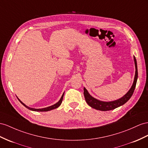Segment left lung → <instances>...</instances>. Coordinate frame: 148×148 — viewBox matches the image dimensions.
Masks as SVG:
<instances>
[{
	"label": "left lung",
	"mask_w": 148,
	"mask_h": 148,
	"mask_svg": "<svg viewBox=\"0 0 148 148\" xmlns=\"http://www.w3.org/2000/svg\"><path fill=\"white\" fill-rule=\"evenodd\" d=\"M134 60L135 67H136L135 76H134L133 84H132L131 89L129 90V91L125 94L123 97L120 98L119 99L113 101L104 102V101H101L98 99H96L92 96H90L88 90H87V89L85 88H84V95L85 99H86V103H88V104L89 106H90L94 109H96L97 110H100L103 111H110L124 104L129 99H130L135 89L136 82H137L138 75L137 62H136V59L134 56Z\"/></svg>",
	"instance_id": "left-lung-1"
}]
</instances>
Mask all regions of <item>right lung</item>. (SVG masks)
I'll return each instance as SVG.
<instances>
[{
  "label": "right lung",
  "mask_w": 148,
  "mask_h": 148,
  "mask_svg": "<svg viewBox=\"0 0 148 148\" xmlns=\"http://www.w3.org/2000/svg\"><path fill=\"white\" fill-rule=\"evenodd\" d=\"M64 93H63V94H62V97H60V100L58 102V103H56L55 104H54V105H52V106H49V107H47V108H42V109H34V108H30V107H28V106H26L25 104H24L23 103H22V102L18 99V98L17 97V99H18V101H19L21 103V104H23L24 106L25 107V108H27V109H29V110H31V111H39V112H44V111H51V110H52V109H56V108H58L59 106L61 104V103H62V99H63V97H64Z\"/></svg>",
  "instance_id": "right-lung-1"
}]
</instances>
